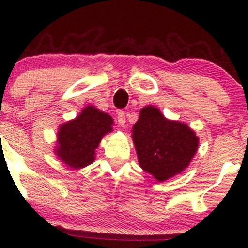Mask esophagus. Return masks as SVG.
Wrapping results in <instances>:
<instances>
[{"mask_svg": "<svg viewBox=\"0 0 248 248\" xmlns=\"http://www.w3.org/2000/svg\"><path fill=\"white\" fill-rule=\"evenodd\" d=\"M116 119H118L119 126L124 127V124H126V115H124V113L122 112V110H118V113H116Z\"/></svg>", "mask_w": 248, "mask_h": 248, "instance_id": "34e87169", "label": "esophagus"}]
</instances>
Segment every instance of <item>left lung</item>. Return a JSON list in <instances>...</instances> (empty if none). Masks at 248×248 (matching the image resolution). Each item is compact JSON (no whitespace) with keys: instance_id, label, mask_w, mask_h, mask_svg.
<instances>
[{"instance_id":"8db88e82","label":"left lung","mask_w":248,"mask_h":248,"mask_svg":"<svg viewBox=\"0 0 248 248\" xmlns=\"http://www.w3.org/2000/svg\"><path fill=\"white\" fill-rule=\"evenodd\" d=\"M132 132L140 167L158 182L184 171L198 149V138L191 128L168 120L154 106L142 108Z\"/></svg>"}]
</instances>
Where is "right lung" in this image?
Masks as SVG:
<instances>
[{"mask_svg": "<svg viewBox=\"0 0 248 248\" xmlns=\"http://www.w3.org/2000/svg\"><path fill=\"white\" fill-rule=\"evenodd\" d=\"M112 116L87 106L75 120L65 122L57 133L56 155L73 169L92 163L101 139L113 130Z\"/></svg>", "mask_w": 248, "mask_h": 248, "instance_id": "add662e5", "label": "right lung"}]
</instances>
